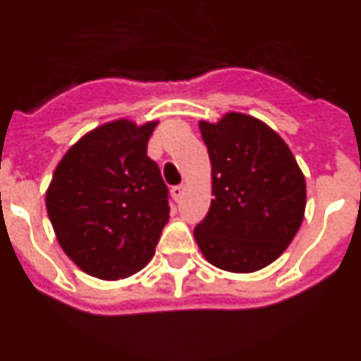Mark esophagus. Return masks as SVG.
<instances>
[{
    "mask_svg": "<svg viewBox=\"0 0 361 361\" xmlns=\"http://www.w3.org/2000/svg\"><path fill=\"white\" fill-rule=\"evenodd\" d=\"M185 195V185H176L172 187V196H174L176 202H180L181 196Z\"/></svg>",
    "mask_w": 361,
    "mask_h": 361,
    "instance_id": "34e87169",
    "label": "esophagus"
}]
</instances>
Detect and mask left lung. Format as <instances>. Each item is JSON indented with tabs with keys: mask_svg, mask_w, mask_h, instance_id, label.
I'll return each mask as SVG.
<instances>
[{
	"mask_svg": "<svg viewBox=\"0 0 361 361\" xmlns=\"http://www.w3.org/2000/svg\"><path fill=\"white\" fill-rule=\"evenodd\" d=\"M211 159L213 196L195 227L200 251L233 274L266 268L288 247L305 218L307 183L283 137L266 123L229 111L200 121Z\"/></svg>",
	"mask_w": 361,
	"mask_h": 361,
	"instance_id": "1",
	"label": "left lung"
}]
</instances>
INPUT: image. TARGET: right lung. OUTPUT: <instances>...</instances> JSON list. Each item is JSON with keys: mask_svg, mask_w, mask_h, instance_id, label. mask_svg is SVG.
<instances>
[{"mask_svg": "<svg viewBox=\"0 0 361 361\" xmlns=\"http://www.w3.org/2000/svg\"><path fill=\"white\" fill-rule=\"evenodd\" d=\"M157 121L117 119L87 132L54 169L45 207L63 253L104 281L137 274L169 222V189L147 156Z\"/></svg>", "mask_w": 361, "mask_h": 361, "instance_id": "add662e5", "label": "right lung"}]
</instances>
